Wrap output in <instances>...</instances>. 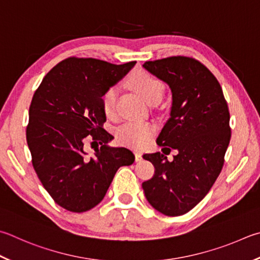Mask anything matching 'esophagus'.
<instances>
[{
  "instance_id": "1",
  "label": "esophagus",
  "mask_w": 260,
  "mask_h": 260,
  "mask_svg": "<svg viewBox=\"0 0 260 260\" xmlns=\"http://www.w3.org/2000/svg\"><path fill=\"white\" fill-rule=\"evenodd\" d=\"M135 159H136V161H141V160L143 159L142 158V153L139 152V151H136V152H135Z\"/></svg>"
}]
</instances>
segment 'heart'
Returning <instances> with one entry per match:
<instances>
[{
  "label": "heart",
  "instance_id": "heart-1",
  "mask_svg": "<svg viewBox=\"0 0 260 260\" xmlns=\"http://www.w3.org/2000/svg\"><path fill=\"white\" fill-rule=\"evenodd\" d=\"M128 85L149 103L159 101L164 95V83L149 73L141 72L133 75L129 78ZM116 106L117 89L110 87L102 95L103 111L108 117H114L116 115ZM154 126L150 122L129 120L118 127L116 135L121 144L134 149H142L154 134Z\"/></svg>",
  "mask_w": 260,
  "mask_h": 260
}]
</instances>
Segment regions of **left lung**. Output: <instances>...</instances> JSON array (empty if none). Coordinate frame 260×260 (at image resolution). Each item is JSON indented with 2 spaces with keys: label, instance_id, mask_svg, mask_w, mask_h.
<instances>
[{
  "label": "left lung",
  "instance_id": "left-lung-1",
  "mask_svg": "<svg viewBox=\"0 0 260 260\" xmlns=\"http://www.w3.org/2000/svg\"><path fill=\"white\" fill-rule=\"evenodd\" d=\"M143 67L171 87V117L157 143L178 153L173 161L166 152L143 154L154 175L142 187L155 210L181 216L204 199L223 168L231 140L229 107L218 81L200 61L177 55Z\"/></svg>",
  "mask_w": 260,
  "mask_h": 260
}]
</instances>
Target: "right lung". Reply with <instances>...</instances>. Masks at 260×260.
Masks as SVG:
<instances>
[{"mask_svg": "<svg viewBox=\"0 0 260 260\" xmlns=\"http://www.w3.org/2000/svg\"><path fill=\"white\" fill-rule=\"evenodd\" d=\"M135 63L72 56L54 66L34 93L26 129L32 167L64 209H92L105 198L118 168L134 162L131 150L107 144L112 135L103 128L102 95ZM86 139L102 144L93 157L84 151Z\"/></svg>", "mask_w": 260, "mask_h": 260, "instance_id": "add662e5", "label": "right lung"}]
</instances>
